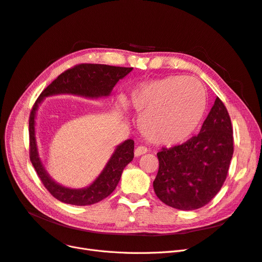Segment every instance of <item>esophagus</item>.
<instances>
[{"mask_svg":"<svg viewBox=\"0 0 262 262\" xmlns=\"http://www.w3.org/2000/svg\"><path fill=\"white\" fill-rule=\"evenodd\" d=\"M147 152V148L144 147V146H138L136 149H134V156L136 157H139L141 155H143Z\"/></svg>","mask_w":262,"mask_h":262,"instance_id":"1","label":"esophagus"}]
</instances>
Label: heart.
Masks as SVG:
<instances>
[{
  "label": "heart",
  "instance_id": "heart-1",
  "mask_svg": "<svg viewBox=\"0 0 262 262\" xmlns=\"http://www.w3.org/2000/svg\"><path fill=\"white\" fill-rule=\"evenodd\" d=\"M123 112L128 101L119 99ZM131 105L140 114L139 129L150 143H184L199 128L207 112V93L195 78L172 75L145 82L132 92Z\"/></svg>",
  "mask_w": 262,
  "mask_h": 262
}]
</instances>
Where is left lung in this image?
<instances>
[{"label": "left lung", "instance_id": "obj_1", "mask_svg": "<svg viewBox=\"0 0 262 262\" xmlns=\"http://www.w3.org/2000/svg\"><path fill=\"white\" fill-rule=\"evenodd\" d=\"M233 153L231 118L216 97L198 136L157 153L160 168L153 181L157 198L178 210L204 207L223 186Z\"/></svg>", "mask_w": 262, "mask_h": 262}]
</instances>
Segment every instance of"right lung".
<instances>
[{
  "label": "right lung",
  "mask_w": 262,
  "mask_h": 262,
  "mask_svg": "<svg viewBox=\"0 0 262 262\" xmlns=\"http://www.w3.org/2000/svg\"><path fill=\"white\" fill-rule=\"evenodd\" d=\"M133 68L107 64H80L60 74L36 100L29 117V156L47 190L61 202L73 205H90L105 199L116 189L124 167L133 160L134 141L125 140L117 145L104 169L90 186L81 189L64 187L54 181L39 156L36 139V116L46 97L54 95H76L90 99L108 97L116 84L128 75Z\"/></svg>",
  "instance_id": "add662e5"
}]
</instances>
